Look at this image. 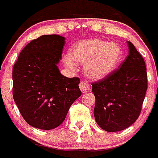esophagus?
Returning a JSON list of instances; mask_svg holds the SVG:
<instances>
[{
    "instance_id": "obj_1",
    "label": "esophagus",
    "mask_w": 158,
    "mask_h": 158,
    "mask_svg": "<svg viewBox=\"0 0 158 158\" xmlns=\"http://www.w3.org/2000/svg\"><path fill=\"white\" fill-rule=\"evenodd\" d=\"M79 87H80L81 89V91L83 93H88V92L90 90V85H89L87 82L85 81H81L80 82V84H79Z\"/></svg>"
}]
</instances>
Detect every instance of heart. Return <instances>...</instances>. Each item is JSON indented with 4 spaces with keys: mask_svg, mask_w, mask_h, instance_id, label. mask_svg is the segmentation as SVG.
Returning a JSON list of instances; mask_svg holds the SVG:
<instances>
[{
    "mask_svg": "<svg viewBox=\"0 0 158 158\" xmlns=\"http://www.w3.org/2000/svg\"><path fill=\"white\" fill-rule=\"evenodd\" d=\"M123 51L119 44L107 40L92 38L75 43L64 57L68 68L75 69L76 63H83L86 77L100 80L108 76L120 64Z\"/></svg>",
    "mask_w": 158,
    "mask_h": 158,
    "instance_id": "1",
    "label": "heart"
}]
</instances>
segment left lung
Returning a JSON list of instances; mask_svg holds the SVG:
<instances>
[{"label": "left lung", "instance_id": "obj_1", "mask_svg": "<svg viewBox=\"0 0 158 158\" xmlns=\"http://www.w3.org/2000/svg\"><path fill=\"white\" fill-rule=\"evenodd\" d=\"M127 43L129 54L118 69L92 84L95 119L108 132L123 131L137 120L147 90L144 59L131 42Z\"/></svg>", "mask_w": 158, "mask_h": 158}]
</instances>
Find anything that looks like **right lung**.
Wrapping results in <instances>:
<instances>
[{
  "instance_id": "1",
  "label": "right lung",
  "mask_w": 158,
  "mask_h": 158,
  "mask_svg": "<svg viewBox=\"0 0 158 158\" xmlns=\"http://www.w3.org/2000/svg\"><path fill=\"white\" fill-rule=\"evenodd\" d=\"M65 40L58 35H46L32 40L13 66L14 101L25 121L38 129L61 125L81 95L80 79L65 77L58 67Z\"/></svg>"
}]
</instances>
